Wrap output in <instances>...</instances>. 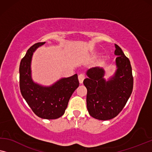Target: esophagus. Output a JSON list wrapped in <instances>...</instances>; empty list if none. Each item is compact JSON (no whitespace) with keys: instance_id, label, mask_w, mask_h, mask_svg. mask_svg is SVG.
Wrapping results in <instances>:
<instances>
[{"instance_id":"obj_1","label":"esophagus","mask_w":152,"mask_h":152,"mask_svg":"<svg viewBox=\"0 0 152 152\" xmlns=\"http://www.w3.org/2000/svg\"><path fill=\"white\" fill-rule=\"evenodd\" d=\"M85 78V76L84 74H80L78 75V80H79V83H83V80H84V79Z\"/></svg>"}]
</instances>
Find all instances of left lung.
I'll return each mask as SVG.
<instances>
[{
  "instance_id": "obj_1",
  "label": "left lung",
  "mask_w": 152,
  "mask_h": 152,
  "mask_svg": "<svg viewBox=\"0 0 152 152\" xmlns=\"http://www.w3.org/2000/svg\"><path fill=\"white\" fill-rule=\"evenodd\" d=\"M114 54L116 69L108 80L104 78L102 67L87 70L83 83L87 89V107L93 118L107 121L116 117L121 112L132 94L133 76L130 61L121 48L115 44Z\"/></svg>"
}]
</instances>
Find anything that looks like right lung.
Returning a JSON list of instances; mask_svg holds the SVG:
<instances>
[{
  "label": "right lung",
  "mask_w": 152,
  "mask_h": 152,
  "mask_svg": "<svg viewBox=\"0 0 152 152\" xmlns=\"http://www.w3.org/2000/svg\"><path fill=\"white\" fill-rule=\"evenodd\" d=\"M45 42H37L27 50L21 60L20 89L21 94L36 116L43 119H56L63 116L69 98L79 86L78 75L61 78L50 86L35 83L31 77L34 52Z\"/></svg>",
  "instance_id": "1"
}]
</instances>
